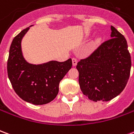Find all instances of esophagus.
Wrapping results in <instances>:
<instances>
[{
	"label": "esophagus",
	"instance_id": "1",
	"mask_svg": "<svg viewBox=\"0 0 134 134\" xmlns=\"http://www.w3.org/2000/svg\"><path fill=\"white\" fill-rule=\"evenodd\" d=\"M72 65L73 66H76L77 65V59L75 58H72Z\"/></svg>",
	"mask_w": 134,
	"mask_h": 134
}]
</instances>
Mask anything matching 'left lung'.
Returning <instances> with one entry per match:
<instances>
[{
    "mask_svg": "<svg viewBox=\"0 0 134 134\" xmlns=\"http://www.w3.org/2000/svg\"><path fill=\"white\" fill-rule=\"evenodd\" d=\"M109 40L77 64L82 92L91 100L108 101L124 90L131 59L126 38L113 26Z\"/></svg>",
    "mask_w": 134,
    "mask_h": 134,
    "instance_id": "1",
    "label": "left lung"
}]
</instances>
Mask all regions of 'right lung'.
I'll use <instances>...</instances> for the list:
<instances>
[{
	"label": "right lung",
	"instance_id": "add662e5",
	"mask_svg": "<svg viewBox=\"0 0 134 134\" xmlns=\"http://www.w3.org/2000/svg\"><path fill=\"white\" fill-rule=\"evenodd\" d=\"M29 29V27L21 31L13 39L8 59V76L14 91L22 100L34 105H44L57 96L59 82L71 69L72 62L71 59L37 65L27 62L22 54L21 40Z\"/></svg>",
	"mask_w": 134,
	"mask_h": 134
}]
</instances>
